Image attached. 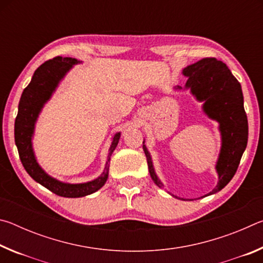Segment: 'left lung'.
<instances>
[{
    "mask_svg": "<svg viewBox=\"0 0 263 263\" xmlns=\"http://www.w3.org/2000/svg\"><path fill=\"white\" fill-rule=\"evenodd\" d=\"M183 74L188 77L185 87L190 88L196 99L204 102V112L219 123L221 132V149L216 166L219 181L209 196L218 193L232 180L246 149L248 123L242 90L228 66L216 58H204L195 62L183 69ZM142 148L147 158L151 177L155 184L161 186L144 141Z\"/></svg>",
    "mask_w": 263,
    "mask_h": 263,
    "instance_id": "left-lung-1",
    "label": "left lung"
}]
</instances>
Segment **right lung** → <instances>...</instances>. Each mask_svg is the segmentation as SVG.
Instances as JSON below:
<instances>
[{
    "label": "right lung",
    "mask_w": 263,
    "mask_h": 263,
    "mask_svg": "<svg viewBox=\"0 0 263 263\" xmlns=\"http://www.w3.org/2000/svg\"><path fill=\"white\" fill-rule=\"evenodd\" d=\"M78 62L79 61L74 58L55 57L39 66L35 69L29 86L24 89L23 94L21 96L18 114H17L15 121V142L17 149H18L21 161L28 174L35 182L41 183L55 195L70 198L90 195L104 185L106 180H108L110 157L118 144L119 138H121V133H116L114 137L103 174L97 177L96 180L87 182V183H62V182L48 176L35 161L32 144H31L35 119H37L44 103L50 99L52 92L54 91L60 80L65 77V74L68 72L70 67Z\"/></svg>",
    "instance_id": "add662e5"
}]
</instances>
